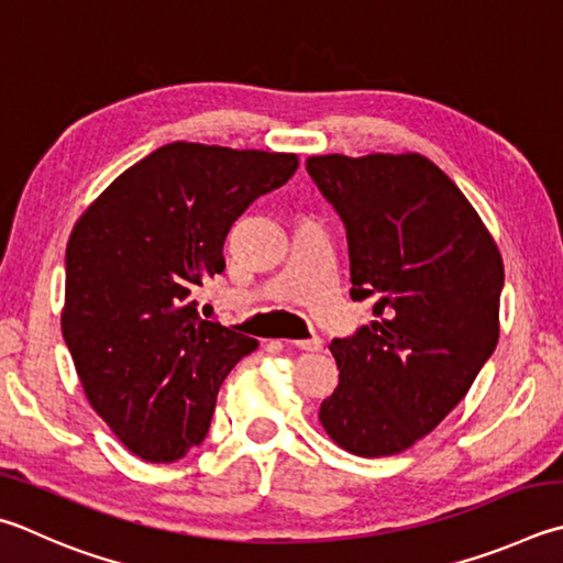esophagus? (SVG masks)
<instances>
[{
  "label": "esophagus",
  "instance_id": "1",
  "mask_svg": "<svg viewBox=\"0 0 563 563\" xmlns=\"http://www.w3.org/2000/svg\"><path fill=\"white\" fill-rule=\"evenodd\" d=\"M295 350H302V352H320L322 350V340L320 336H310V340H298V342H290Z\"/></svg>",
  "mask_w": 563,
  "mask_h": 563
}]
</instances>
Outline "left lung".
<instances>
[{
    "instance_id": "8db88e82",
    "label": "left lung",
    "mask_w": 563,
    "mask_h": 563,
    "mask_svg": "<svg viewBox=\"0 0 563 563\" xmlns=\"http://www.w3.org/2000/svg\"><path fill=\"white\" fill-rule=\"evenodd\" d=\"M308 172L344 221L352 300H374V320L330 344L340 384L320 423L346 453H404L495 352L503 255L465 194L418 152L314 155Z\"/></svg>"
}]
</instances>
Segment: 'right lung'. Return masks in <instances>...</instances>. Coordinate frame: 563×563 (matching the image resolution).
Segmentation results:
<instances>
[{"mask_svg": "<svg viewBox=\"0 0 563 563\" xmlns=\"http://www.w3.org/2000/svg\"><path fill=\"white\" fill-rule=\"evenodd\" d=\"M298 165L292 152L172 142L70 231L60 330L88 404L147 463H175L207 438L223 379L258 346L201 320L191 292L227 268L233 221Z\"/></svg>", "mask_w": 563, "mask_h": 563, "instance_id": "1", "label": "right lung"}]
</instances>
